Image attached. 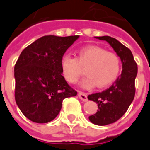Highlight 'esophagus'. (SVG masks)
I'll use <instances>...</instances> for the list:
<instances>
[{
  "mask_svg": "<svg viewBox=\"0 0 150 150\" xmlns=\"http://www.w3.org/2000/svg\"><path fill=\"white\" fill-rule=\"evenodd\" d=\"M78 96H79V98L83 101H87V93H85V92H82V91H78Z\"/></svg>",
  "mask_w": 150,
  "mask_h": 150,
  "instance_id": "obj_1",
  "label": "esophagus"
}]
</instances>
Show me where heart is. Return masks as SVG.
<instances>
[{
  "label": "heart",
  "instance_id": "b5f03b06",
  "mask_svg": "<svg viewBox=\"0 0 150 150\" xmlns=\"http://www.w3.org/2000/svg\"><path fill=\"white\" fill-rule=\"evenodd\" d=\"M60 67L64 79L69 83H76L85 69L87 77L82 86L90 89L97 87L105 88L116 81L121 71V60L115 53L96 45H89L77 50V58L69 54L62 57Z\"/></svg>",
  "mask_w": 150,
  "mask_h": 150
}]
</instances>
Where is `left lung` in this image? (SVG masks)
Returning a JSON list of instances; mask_svg holds the SVG:
<instances>
[{
    "label": "left lung",
    "mask_w": 150,
    "mask_h": 150,
    "mask_svg": "<svg viewBox=\"0 0 150 150\" xmlns=\"http://www.w3.org/2000/svg\"><path fill=\"white\" fill-rule=\"evenodd\" d=\"M108 42L122 62V72L109 88L101 92L88 95L87 98L97 103L96 114L90 115L91 123L106 125L114 123L124 115L133 101L135 94L134 81L137 75V63L130 49L110 36L96 37Z\"/></svg>",
    "instance_id": "1"
}]
</instances>
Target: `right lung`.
Wrapping results in <instances>:
<instances>
[{"instance_id": "add662e5", "label": "right lung", "mask_w": 150, "mask_h": 150, "mask_svg": "<svg viewBox=\"0 0 150 150\" xmlns=\"http://www.w3.org/2000/svg\"><path fill=\"white\" fill-rule=\"evenodd\" d=\"M79 35H45L27 46L15 65V99L31 121L48 123L59 115L63 99L77 92L62 76L61 59Z\"/></svg>"}]
</instances>
